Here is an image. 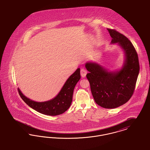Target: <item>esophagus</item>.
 <instances>
[{
	"mask_svg": "<svg viewBox=\"0 0 150 150\" xmlns=\"http://www.w3.org/2000/svg\"><path fill=\"white\" fill-rule=\"evenodd\" d=\"M80 73H81V75L82 77H83V78L85 77V76H86V75L87 74V71L86 69H83V68L81 69Z\"/></svg>",
	"mask_w": 150,
	"mask_h": 150,
	"instance_id": "esophagus-1",
	"label": "esophagus"
}]
</instances>
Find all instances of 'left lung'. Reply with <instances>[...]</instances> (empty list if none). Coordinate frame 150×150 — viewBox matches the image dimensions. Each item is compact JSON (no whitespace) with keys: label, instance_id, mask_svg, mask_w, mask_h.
Returning <instances> with one entry per match:
<instances>
[{"label":"left lung","instance_id":"obj_1","mask_svg":"<svg viewBox=\"0 0 150 150\" xmlns=\"http://www.w3.org/2000/svg\"><path fill=\"white\" fill-rule=\"evenodd\" d=\"M111 43H117L124 51L125 60L122 68L108 71L93 62L85 64L89 71L86 77L95 103L105 108H115L126 103L133 94L139 72L137 51L125 35L114 29H107Z\"/></svg>","mask_w":150,"mask_h":150}]
</instances>
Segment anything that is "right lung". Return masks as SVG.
<instances>
[{
	"instance_id": "add662e5",
	"label": "right lung",
	"mask_w": 150,
	"mask_h": 150,
	"mask_svg": "<svg viewBox=\"0 0 150 150\" xmlns=\"http://www.w3.org/2000/svg\"><path fill=\"white\" fill-rule=\"evenodd\" d=\"M81 79L80 69L78 68L64 83L59 93L54 99L44 102L33 101L26 97L18 88L22 99L33 110L48 116L59 115L70 107L74 87Z\"/></svg>"
}]
</instances>
